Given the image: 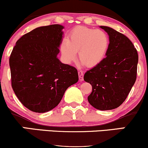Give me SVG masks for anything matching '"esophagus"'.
I'll use <instances>...</instances> for the list:
<instances>
[{
    "label": "esophagus",
    "mask_w": 148,
    "mask_h": 148,
    "mask_svg": "<svg viewBox=\"0 0 148 148\" xmlns=\"http://www.w3.org/2000/svg\"><path fill=\"white\" fill-rule=\"evenodd\" d=\"M79 81H84V72L82 71H79Z\"/></svg>",
    "instance_id": "esophagus-1"
}]
</instances>
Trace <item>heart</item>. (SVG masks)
Wrapping results in <instances>:
<instances>
[{
  "instance_id": "b5f03b06",
  "label": "heart",
  "mask_w": 148,
  "mask_h": 148,
  "mask_svg": "<svg viewBox=\"0 0 148 148\" xmlns=\"http://www.w3.org/2000/svg\"><path fill=\"white\" fill-rule=\"evenodd\" d=\"M109 47V37L103 30L85 26H77L69 34V40L64 38L60 45L64 60L67 62L79 59L88 67H94L103 60Z\"/></svg>"
}]
</instances>
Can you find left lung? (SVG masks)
Here are the masks:
<instances>
[{"label":"left lung","instance_id":"8db88e82","mask_svg":"<svg viewBox=\"0 0 148 148\" xmlns=\"http://www.w3.org/2000/svg\"><path fill=\"white\" fill-rule=\"evenodd\" d=\"M109 36L106 57L85 73L92 90L89 103L101 111L118 108L127 99L137 75L138 52L128 37L113 28L100 26Z\"/></svg>","mask_w":148,"mask_h":148}]
</instances>
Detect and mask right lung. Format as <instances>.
I'll list each match as a JSON object with an SVG mask.
<instances>
[{"instance_id":"right-lung-1","label":"right lung","mask_w":148,"mask_h":148,"mask_svg":"<svg viewBox=\"0 0 148 148\" xmlns=\"http://www.w3.org/2000/svg\"><path fill=\"white\" fill-rule=\"evenodd\" d=\"M62 28L58 24L35 28L18 39L10 55L13 90L22 104L35 113L55 108L79 80L77 69L57 58Z\"/></svg>"}]
</instances>
